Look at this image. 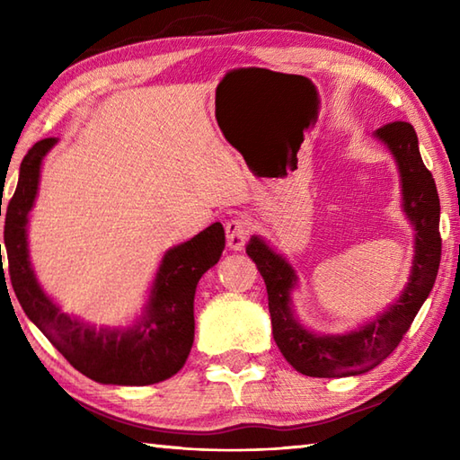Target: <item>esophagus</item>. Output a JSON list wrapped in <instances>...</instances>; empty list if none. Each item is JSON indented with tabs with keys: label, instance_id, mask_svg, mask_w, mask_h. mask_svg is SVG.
Instances as JSON below:
<instances>
[{
	"label": "esophagus",
	"instance_id": "obj_1",
	"mask_svg": "<svg viewBox=\"0 0 460 460\" xmlns=\"http://www.w3.org/2000/svg\"><path fill=\"white\" fill-rule=\"evenodd\" d=\"M225 233H227V245L231 249H243L249 235H251V223L247 217H233L227 223H225Z\"/></svg>",
	"mask_w": 460,
	"mask_h": 460
}]
</instances>
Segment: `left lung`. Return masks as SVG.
<instances>
[{
    "mask_svg": "<svg viewBox=\"0 0 460 460\" xmlns=\"http://www.w3.org/2000/svg\"><path fill=\"white\" fill-rule=\"evenodd\" d=\"M394 152L403 183V205L413 221L415 261L411 280L395 305L371 324L346 336H316L292 318L288 290L295 285V272L288 262L272 252L259 237L247 245V255L255 261L267 285L269 312L280 354L288 364L310 377H346L366 374L379 366L407 334L419 308L431 292L438 262H441V233H438V203L433 173L425 168L415 128L409 122H389L376 132Z\"/></svg>",
    "mask_w": 460,
    "mask_h": 460,
    "instance_id": "left-lung-1",
    "label": "left lung"
}]
</instances>
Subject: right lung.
<instances>
[{
    "label": "right lung",
    "instance_id": "add662e5",
    "mask_svg": "<svg viewBox=\"0 0 460 460\" xmlns=\"http://www.w3.org/2000/svg\"><path fill=\"white\" fill-rule=\"evenodd\" d=\"M53 144L55 138H45L25 154L17 190L7 203L4 243L7 272L19 305L68 364L99 384L150 385L175 376L193 344L195 287L225 249L223 225L213 223L191 241L165 252L154 280L148 312L140 324L126 332L81 324L45 296L27 259V213L37 195L41 160ZM4 277L2 269L0 279Z\"/></svg>",
    "mask_w": 460,
    "mask_h": 460
}]
</instances>
